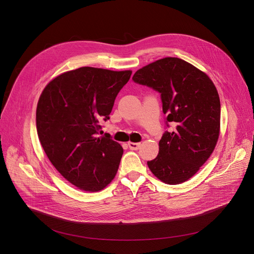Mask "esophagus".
<instances>
[{"label": "esophagus", "instance_id": "obj_1", "mask_svg": "<svg viewBox=\"0 0 254 254\" xmlns=\"http://www.w3.org/2000/svg\"><path fill=\"white\" fill-rule=\"evenodd\" d=\"M127 146H128V148L130 149V150H138L139 149V147L141 146V144H140V142H128L127 143Z\"/></svg>", "mask_w": 254, "mask_h": 254}]
</instances>
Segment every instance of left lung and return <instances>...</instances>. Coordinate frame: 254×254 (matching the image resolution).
Returning a JSON list of instances; mask_svg holds the SVG:
<instances>
[{"label": "left lung", "mask_w": 254, "mask_h": 254, "mask_svg": "<svg viewBox=\"0 0 254 254\" xmlns=\"http://www.w3.org/2000/svg\"><path fill=\"white\" fill-rule=\"evenodd\" d=\"M132 80L161 94L166 130L159 154L149 161L164 183L177 185L193 177L213 153L220 130V99L212 80L192 64L166 57L138 69Z\"/></svg>", "instance_id": "1"}]
</instances>
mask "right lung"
Segmentation results:
<instances>
[{
  "label": "right lung",
  "instance_id": "add662e5",
  "mask_svg": "<svg viewBox=\"0 0 254 254\" xmlns=\"http://www.w3.org/2000/svg\"><path fill=\"white\" fill-rule=\"evenodd\" d=\"M130 70L80 67L44 88L36 111L40 142L56 170L77 188L97 192L116 177L124 150L111 134L98 136Z\"/></svg>",
  "mask_w": 254,
  "mask_h": 254
}]
</instances>
